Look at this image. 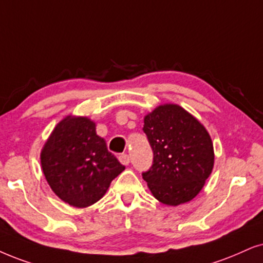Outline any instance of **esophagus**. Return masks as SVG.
Wrapping results in <instances>:
<instances>
[{"label":"esophagus","mask_w":263,"mask_h":263,"mask_svg":"<svg viewBox=\"0 0 263 263\" xmlns=\"http://www.w3.org/2000/svg\"><path fill=\"white\" fill-rule=\"evenodd\" d=\"M119 160H120V162L122 165H126L127 166L129 164V156L127 154H120L119 155Z\"/></svg>","instance_id":"1"}]
</instances>
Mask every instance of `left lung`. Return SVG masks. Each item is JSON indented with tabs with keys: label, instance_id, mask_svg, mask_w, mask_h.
Instances as JSON below:
<instances>
[{
	"label": "left lung",
	"instance_id": "1",
	"mask_svg": "<svg viewBox=\"0 0 263 263\" xmlns=\"http://www.w3.org/2000/svg\"><path fill=\"white\" fill-rule=\"evenodd\" d=\"M143 132L153 165L142 176L153 195L172 206L192 200L214 167V145L204 126L179 105L164 104L145 116Z\"/></svg>",
	"mask_w": 263,
	"mask_h": 263
}]
</instances>
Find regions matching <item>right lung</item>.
<instances>
[{"label": "right lung", "mask_w": 263, "mask_h": 263, "mask_svg": "<svg viewBox=\"0 0 263 263\" xmlns=\"http://www.w3.org/2000/svg\"><path fill=\"white\" fill-rule=\"evenodd\" d=\"M41 165L52 191L75 208L98 201L125 170L104 138L96 134L95 122L72 116L53 129L42 149Z\"/></svg>", "instance_id": "obj_1"}]
</instances>
